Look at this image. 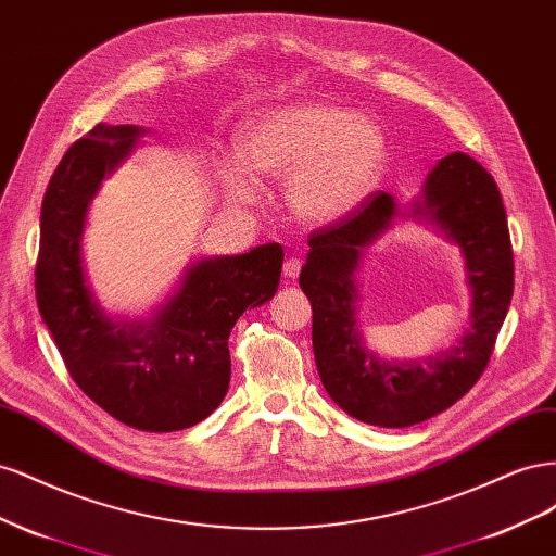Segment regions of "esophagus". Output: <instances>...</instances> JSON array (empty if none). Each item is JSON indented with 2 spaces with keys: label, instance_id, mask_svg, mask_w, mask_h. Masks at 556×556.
<instances>
[{
  "label": "esophagus",
  "instance_id": "1",
  "mask_svg": "<svg viewBox=\"0 0 556 556\" xmlns=\"http://www.w3.org/2000/svg\"><path fill=\"white\" fill-rule=\"evenodd\" d=\"M299 271H301V262H299L296 257L285 260V264H282V276H285V278L294 280V278L299 276Z\"/></svg>",
  "mask_w": 556,
  "mask_h": 556
}]
</instances>
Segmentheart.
<instances>
[{
    "label": "heart",
    "instance_id": "b5f03b06",
    "mask_svg": "<svg viewBox=\"0 0 556 556\" xmlns=\"http://www.w3.org/2000/svg\"><path fill=\"white\" fill-rule=\"evenodd\" d=\"M390 146L371 117L325 102L264 111L239 137V160H225L233 199H255L247 176L285 180V204L301 223L329 225L359 208L382 180Z\"/></svg>",
    "mask_w": 556,
    "mask_h": 556
}]
</instances>
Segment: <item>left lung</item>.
<instances>
[{"label":"left lung","mask_w":556,"mask_h":556,"mask_svg":"<svg viewBox=\"0 0 556 556\" xmlns=\"http://www.w3.org/2000/svg\"><path fill=\"white\" fill-rule=\"evenodd\" d=\"M406 216L460 248L471 315L458 341L435 356L384 361L363 341L356 274L363 252ZM308 245L299 285L313 308L317 374L336 406L359 422L403 429L447 410L478 382L508 315L515 268L498 188L473 157H443L408 206L390 192L371 194L343 220L311 233Z\"/></svg>","instance_id":"left-lung-1"}]
</instances>
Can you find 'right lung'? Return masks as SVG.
<instances>
[{
	"label": "right lung",
	"instance_id": "add662e5",
	"mask_svg": "<svg viewBox=\"0 0 556 556\" xmlns=\"http://www.w3.org/2000/svg\"><path fill=\"white\" fill-rule=\"evenodd\" d=\"M148 129L99 123L66 150L41 204L37 304L76 384L117 422L141 431L194 427L231 378L229 333L278 290L282 248L194 260L146 317L111 315L90 285L83 237L92 199Z\"/></svg>",
	"mask_w": 556,
	"mask_h": 556
}]
</instances>
